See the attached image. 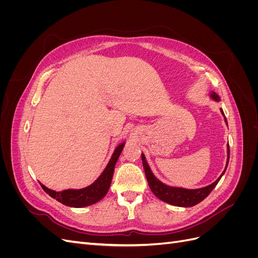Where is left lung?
I'll use <instances>...</instances> for the list:
<instances>
[{
  "label": "left lung",
  "instance_id": "obj_1",
  "mask_svg": "<svg viewBox=\"0 0 258 258\" xmlns=\"http://www.w3.org/2000/svg\"><path fill=\"white\" fill-rule=\"evenodd\" d=\"M211 98L215 101H220V97H218L215 92L211 93ZM222 114L224 115L223 110ZM225 121L227 122L225 118ZM228 157H227V163H226V168L224 170V172L222 175L225 173L226 169H227L228 166V161H229V145H228ZM142 162H143V167L145 171V175L148 186H150L151 190L154 192V195L160 200L167 202V204L173 205L176 207H192L196 206L199 202H201L205 198H207L210 192L213 190L214 187L217 185L218 181H220L222 175L218 177L214 183H212L209 186L204 187V188H198V189H185V188H178V187H170L166 184L161 183L159 179L155 177V175L152 173V171L148 167L147 162L145 160V156L142 154Z\"/></svg>",
  "mask_w": 258,
  "mask_h": 258
}]
</instances>
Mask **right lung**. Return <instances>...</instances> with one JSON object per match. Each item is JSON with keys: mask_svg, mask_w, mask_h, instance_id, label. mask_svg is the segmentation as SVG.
Here are the masks:
<instances>
[{"mask_svg": "<svg viewBox=\"0 0 258 258\" xmlns=\"http://www.w3.org/2000/svg\"><path fill=\"white\" fill-rule=\"evenodd\" d=\"M123 145L124 143H121L119 146H117L111 160L108 161L102 174L98 177L95 183H92L88 187H85V188L82 189H67L63 191H54L47 188V187L44 186L42 183H40L42 188L45 190V192H47L50 197L58 200L62 205L68 207L83 208L96 204V202H98L105 196L108 188H110L114 173V168L117 159H118L119 155L122 151Z\"/></svg>", "mask_w": 258, "mask_h": 258, "instance_id": "obj_1", "label": "right lung"}]
</instances>
